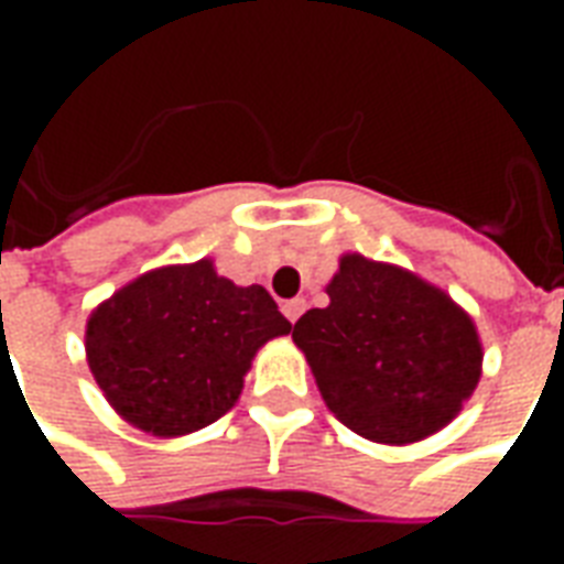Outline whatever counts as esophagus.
I'll use <instances>...</instances> for the list:
<instances>
[{
  "instance_id": "esophagus-1",
  "label": "esophagus",
  "mask_w": 564,
  "mask_h": 564,
  "mask_svg": "<svg viewBox=\"0 0 564 564\" xmlns=\"http://www.w3.org/2000/svg\"><path fill=\"white\" fill-rule=\"evenodd\" d=\"M283 317L290 319V323H295V319L302 317V311H305V299H290V302H283Z\"/></svg>"
}]
</instances>
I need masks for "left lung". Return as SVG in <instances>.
Wrapping results in <instances>:
<instances>
[{
    "label": "left lung",
    "instance_id": "obj_1",
    "mask_svg": "<svg viewBox=\"0 0 564 564\" xmlns=\"http://www.w3.org/2000/svg\"><path fill=\"white\" fill-rule=\"evenodd\" d=\"M329 305L293 326L332 414L375 444L404 447L459 416L484 371L471 314L414 271L344 253Z\"/></svg>",
    "mask_w": 564,
    "mask_h": 564
}]
</instances>
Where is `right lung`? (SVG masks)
<instances>
[{"label":"right lung","instance_id":"add662e5","mask_svg":"<svg viewBox=\"0 0 564 564\" xmlns=\"http://www.w3.org/2000/svg\"><path fill=\"white\" fill-rule=\"evenodd\" d=\"M290 329L265 286H238L198 259L144 271L93 307L84 347L123 423L181 437L232 411L259 347Z\"/></svg>","mask_w":564,"mask_h":564}]
</instances>
